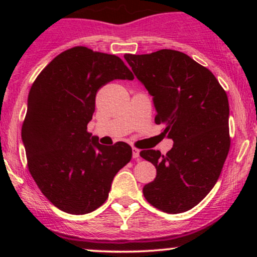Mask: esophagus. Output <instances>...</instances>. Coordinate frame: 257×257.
Wrapping results in <instances>:
<instances>
[{"label":"esophagus","instance_id":"34e87169","mask_svg":"<svg viewBox=\"0 0 257 257\" xmlns=\"http://www.w3.org/2000/svg\"><path fill=\"white\" fill-rule=\"evenodd\" d=\"M140 157V150L135 149V147H133V158H139Z\"/></svg>","mask_w":257,"mask_h":257}]
</instances>
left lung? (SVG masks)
Here are the masks:
<instances>
[{
	"label": "left lung",
	"instance_id": "left-lung-1",
	"mask_svg": "<svg viewBox=\"0 0 257 257\" xmlns=\"http://www.w3.org/2000/svg\"><path fill=\"white\" fill-rule=\"evenodd\" d=\"M124 59L152 96L156 123L166 125L164 135L174 141L166 156L140 152L157 169L144 196L164 213H184L210 192L228 155L226 91L211 71L185 53L161 49Z\"/></svg>",
	"mask_w": 257,
	"mask_h": 257
}]
</instances>
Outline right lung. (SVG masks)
I'll use <instances>...</instances> for the list:
<instances>
[{"mask_svg": "<svg viewBox=\"0 0 257 257\" xmlns=\"http://www.w3.org/2000/svg\"><path fill=\"white\" fill-rule=\"evenodd\" d=\"M113 79L134 76L116 55L75 47L53 59L29 93L22 128L29 170L65 213L88 214L104 204L113 178L132 159L128 144L104 146L87 131L96 91Z\"/></svg>", "mask_w": 257, "mask_h": 257, "instance_id": "add662e5", "label": "right lung"}]
</instances>
